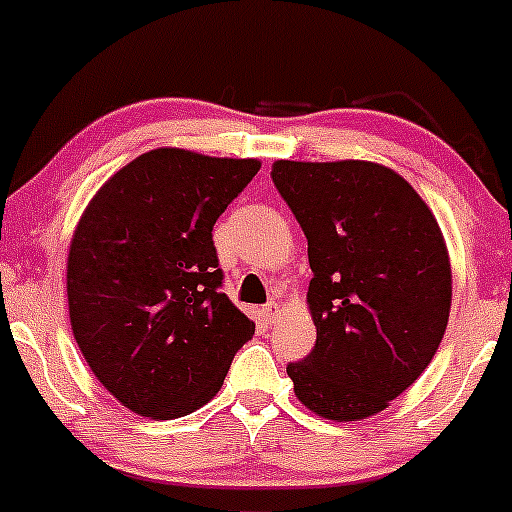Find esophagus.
I'll use <instances>...</instances> for the list:
<instances>
[{"label": "esophagus", "mask_w": 512, "mask_h": 512, "mask_svg": "<svg viewBox=\"0 0 512 512\" xmlns=\"http://www.w3.org/2000/svg\"><path fill=\"white\" fill-rule=\"evenodd\" d=\"M277 314H280V307H277V302H267L265 307H262V322L272 324L277 319Z\"/></svg>", "instance_id": "obj_1"}]
</instances>
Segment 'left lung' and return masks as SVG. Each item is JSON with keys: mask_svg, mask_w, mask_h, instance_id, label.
Here are the masks:
<instances>
[{"mask_svg": "<svg viewBox=\"0 0 512 512\" xmlns=\"http://www.w3.org/2000/svg\"><path fill=\"white\" fill-rule=\"evenodd\" d=\"M272 183L307 237L317 344L289 361L294 394L314 414L356 421L423 374L451 312L441 227L394 170L366 160H277Z\"/></svg>", "mask_w": 512, "mask_h": 512, "instance_id": "1", "label": "left lung"}]
</instances>
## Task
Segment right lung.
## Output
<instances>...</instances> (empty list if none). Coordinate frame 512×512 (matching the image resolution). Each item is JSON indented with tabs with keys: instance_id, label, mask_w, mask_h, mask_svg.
<instances>
[{
	"instance_id": "right-lung-1",
	"label": "right lung",
	"mask_w": 512,
	"mask_h": 512,
	"mask_svg": "<svg viewBox=\"0 0 512 512\" xmlns=\"http://www.w3.org/2000/svg\"><path fill=\"white\" fill-rule=\"evenodd\" d=\"M257 170L252 158L156 148L118 170L86 208L66 270L71 329L126 409L193 414L255 334L223 292L213 225Z\"/></svg>"
}]
</instances>
